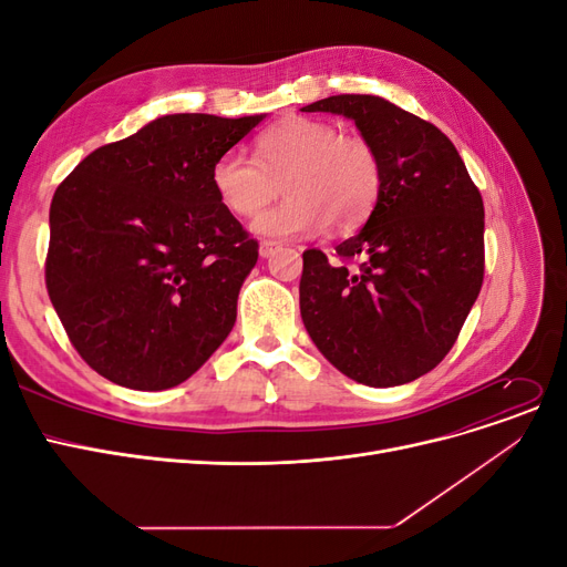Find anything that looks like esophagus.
I'll use <instances>...</instances> for the list:
<instances>
[{
    "label": "esophagus",
    "mask_w": 567,
    "mask_h": 567,
    "mask_svg": "<svg viewBox=\"0 0 567 567\" xmlns=\"http://www.w3.org/2000/svg\"><path fill=\"white\" fill-rule=\"evenodd\" d=\"M277 248H279L277 241H262V244H260V255H262V257H271L274 252H277Z\"/></svg>",
    "instance_id": "obj_1"
}]
</instances>
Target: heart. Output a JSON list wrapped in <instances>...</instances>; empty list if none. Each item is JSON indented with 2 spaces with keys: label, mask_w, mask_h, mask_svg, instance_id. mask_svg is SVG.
<instances>
[{
  "label": "heart",
  "mask_w": 567,
  "mask_h": 567,
  "mask_svg": "<svg viewBox=\"0 0 567 567\" xmlns=\"http://www.w3.org/2000/svg\"><path fill=\"white\" fill-rule=\"evenodd\" d=\"M210 182L236 217H255L281 184L286 198L257 217L252 229L267 238H298L362 225L379 200L383 167L362 136L340 134L315 117H286L255 136L252 158L221 153Z\"/></svg>",
  "instance_id": "b5f03b06"
}]
</instances>
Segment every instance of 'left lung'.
Here are the masks:
<instances>
[{
  "label": "left lung",
  "instance_id": "left-lung-1",
  "mask_svg": "<svg viewBox=\"0 0 567 567\" xmlns=\"http://www.w3.org/2000/svg\"><path fill=\"white\" fill-rule=\"evenodd\" d=\"M302 111L354 120L383 167L373 213L333 260L302 252L305 329L357 383L416 381L447 357L483 286V196L447 134L381 96L338 94Z\"/></svg>",
  "mask_w": 567,
  "mask_h": 567
}]
</instances>
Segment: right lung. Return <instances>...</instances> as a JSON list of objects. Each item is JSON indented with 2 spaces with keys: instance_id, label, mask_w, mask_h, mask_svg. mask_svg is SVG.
<instances>
[{
  "instance_id": "obj_1",
  "label": "right lung",
  "mask_w": 567,
  "mask_h": 567,
  "mask_svg": "<svg viewBox=\"0 0 567 567\" xmlns=\"http://www.w3.org/2000/svg\"><path fill=\"white\" fill-rule=\"evenodd\" d=\"M265 115L175 113L92 151L49 208L44 281L78 354L167 390L225 342L257 241L219 203L215 161Z\"/></svg>"
}]
</instances>
